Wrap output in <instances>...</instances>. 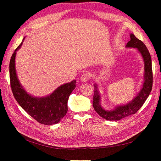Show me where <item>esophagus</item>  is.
I'll return each mask as SVG.
<instances>
[{
	"label": "esophagus",
	"instance_id": "1",
	"mask_svg": "<svg viewBox=\"0 0 161 161\" xmlns=\"http://www.w3.org/2000/svg\"><path fill=\"white\" fill-rule=\"evenodd\" d=\"M91 79V74L89 72H85L80 76V80L82 82H86Z\"/></svg>",
	"mask_w": 161,
	"mask_h": 161
}]
</instances>
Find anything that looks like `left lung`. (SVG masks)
Listing matches in <instances>:
<instances>
[{
	"instance_id": "left-lung-1",
	"label": "left lung",
	"mask_w": 161,
	"mask_h": 161,
	"mask_svg": "<svg viewBox=\"0 0 161 161\" xmlns=\"http://www.w3.org/2000/svg\"><path fill=\"white\" fill-rule=\"evenodd\" d=\"M127 47H136L137 48L141 55L143 57L144 61V82L142 88L135 98L130 103L123 106L116 107L113 111H107L103 109L100 105V95L99 91L97 90V86L95 85V90L93 95V101L92 105L94 109L101 118L107 120L117 121L123 119L125 117L135 114L143 105L144 102L148 98L151 91L153 89V69L152 60L148 50L144 43L136 37L134 34H130V40L128 42Z\"/></svg>"
}]
</instances>
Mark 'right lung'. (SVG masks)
<instances>
[{"label":"right lung","instance_id":"right-lung-1","mask_svg":"<svg viewBox=\"0 0 161 161\" xmlns=\"http://www.w3.org/2000/svg\"><path fill=\"white\" fill-rule=\"evenodd\" d=\"M22 43L14 50L9 64L10 84L13 96L21 108L37 122L44 125L56 124L67 113L68 99L76 87V80L61 85L46 97L37 98L29 95L19 81L14 64L16 52Z\"/></svg>","mask_w":161,"mask_h":161}]
</instances>
